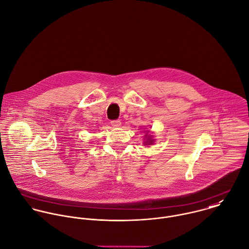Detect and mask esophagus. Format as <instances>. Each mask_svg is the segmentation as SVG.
<instances>
[{"mask_svg": "<svg viewBox=\"0 0 249 249\" xmlns=\"http://www.w3.org/2000/svg\"><path fill=\"white\" fill-rule=\"evenodd\" d=\"M122 124L121 121L120 120H115V121H111V125L113 127H120Z\"/></svg>", "mask_w": 249, "mask_h": 249, "instance_id": "34e87169", "label": "esophagus"}]
</instances>
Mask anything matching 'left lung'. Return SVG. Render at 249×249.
<instances>
[{"label":"left lung","mask_w":249,"mask_h":249,"mask_svg":"<svg viewBox=\"0 0 249 249\" xmlns=\"http://www.w3.org/2000/svg\"><path fill=\"white\" fill-rule=\"evenodd\" d=\"M149 132V131H148ZM148 135V133H146V136L145 137H147V140L145 141V144H147V145H152L153 143H154V140H153V136H151V135H149V136H147Z\"/></svg>","instance_id":"left-lung-1"}]
</instances>
